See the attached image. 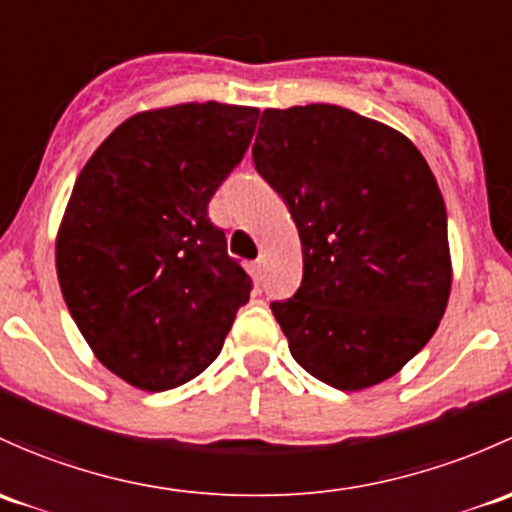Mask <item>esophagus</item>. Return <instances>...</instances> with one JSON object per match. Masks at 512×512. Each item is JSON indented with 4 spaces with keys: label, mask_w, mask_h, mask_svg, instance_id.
I'll list each match as a JSON object with an SVG mask.
<instances>
[{
    "label": "esophagus",
    "mask_w": 512,
    "mask_h": 512,
    "mask_svg": "<svg viewBox=\"0 0 512 512\" xmlns=\"http://www.w3.org/2000/svg\"><path fill=\"white\" fill-rule=\"evenodd\" d=\"M265 267H267V260L260 255L255 262H252V274H255L257 279H262L265 277Z\"/></svg>",
    "instance_id": "esophagus-1"
}]
</instances>
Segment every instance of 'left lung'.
Here are the masks:
<instances>
[{"instance_id": "left-lung-1", "label": "left lung", "mask_w": 512, "mask_h": 512, "mask_svg": "<svg viewBox=\"0 0 512 512\" xmlns=\"http://www.w3.org/2000/svg\"><path fill=\"white\" fill-rule=\"evenodd\" d=\"M252 161L287 203L304 277L272 301L294 360L336 390L392 378L451 292L446 208L405 134L338 105L262 112Z\"/></svg>"}]
</instances>
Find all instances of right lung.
<instances>
[{
    "label": "right lung",
    "mask_w": 512,
    "mask_h": 512,
    "mask_svg": "<svg viewBox=\"0 0 512 512\" xmlns=\"http://www.w3.org/2000/svg\"><path fill=\"white\" fill-rule=\"evenodd\" d=\"M257 117L213 100L139 112L75 181L56 240L63 299L100 363L139 390L201 375L250 299V274L208 203Z\"/></svg>",
    "instance_id": "add662e5"
}]
</instances>
